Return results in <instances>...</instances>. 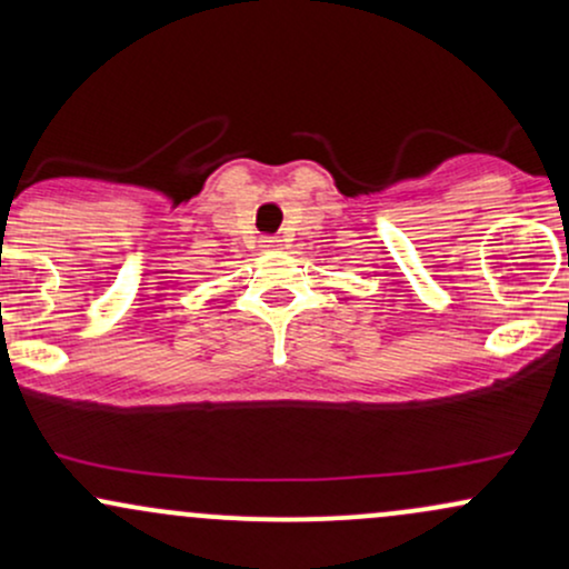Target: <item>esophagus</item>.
<instances>
[{
	"label": "esophagus",
	"instance_id": "obj_1",
	"mask_svg": "<svg viewBox=\"0 0 569 569\" xmlns=\"http://www.w3.org/2000/svg\"><path fill=\"white\" fill-rule=\"evenodd\" d=\"M262 243H264V248H278L280 246V238H276V234H267Z\"/></svg>",
	"mask_w": 569,
	"mask_h": 569
}]
</instances>
